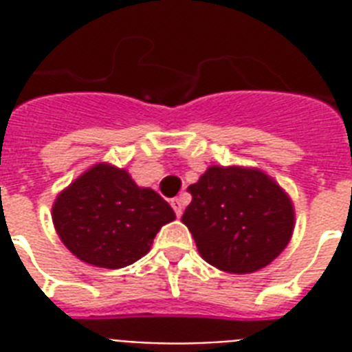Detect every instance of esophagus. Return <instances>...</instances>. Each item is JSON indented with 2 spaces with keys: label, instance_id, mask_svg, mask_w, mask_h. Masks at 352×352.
<instances>
[{
  "label": "esophagus",
  "instance_id": "1",
  "mask_svg": "<svg viewBox=\"0 0 352 352\" xmlns=\"http://www.w3.org/2000/svg\"><path fill=\"white\" fill-rule=\"evenodd\" d=\"M171 206H173V210H175L177 217H181V215H182V208H184V201H182L181 197L171 199Z\"/></svg>",
  "mask_w": 352,
  "mask_h": 352
}]
</instances>
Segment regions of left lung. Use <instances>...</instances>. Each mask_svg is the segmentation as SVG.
Masks as SVG:
<instances>
[{"instance_id":"obj_1","label":"left lung","mask_w":352,"mask_h":352,"mask_svg":"<svg viewBox=\"0 0 352 352\" xmlns=\"http://www.w3.org/2000/svg\"><path fill=\"white\" fill-rule=\"evenodd\" d=\"M182 223L204 261L223 272L267 267L289 245L294 206L283 188L257 168L210 166L188 186Z\"/></svg>"}]
</instances>
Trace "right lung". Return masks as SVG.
<instances>
[{"label":"right lung","mask_w":352,"mask_h":352,"mask_svg":"<svg viewBox=\"0 0 352 352\" xmlns=\"http://www.w3.org/2000/svg\"><path fill=\"white\" fill-rule=\"evenodd\" d=\"M173 219L159 193L106 162L84 171L52 204L63 245L84 263L113 270L146 256L157 232Z\"/></svg>","instance_id":"right-lung-1"}]
</instances>
